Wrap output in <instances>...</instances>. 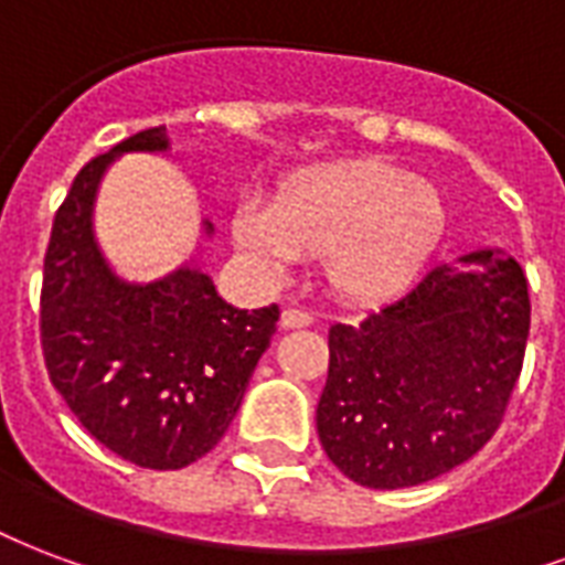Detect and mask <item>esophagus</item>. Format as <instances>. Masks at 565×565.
<instances>
[{
	"mask_svg": "<svg viewBox=\"0 0 565 565\" xmlns=\"http://www.w3.org/2000/svg\"><path fill=\"white\" fill-rule=\"evenodd\" d=\"M316 321V312L312 309H303V307H288L282 312V328H307Z\"/></svg>",
	"mask_w": 565,
	"mask_h": 565,
	"instance_id": "esophagus-1",
	"label": "esophagus"
}]
</instances>
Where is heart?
<instances>
[{"mask_svg": "<svg viewBox=\"0 0 565 565\" xmlns=\"http://www.w3.org/2000/svg\"><path fill=\"white\" fill-rule=\"evenodd\" d=\"M447 223L440 190L405 169L351 160L295 175L270 202L235 214V241L267 277L324 253L330 282L351 298H387L426 267Z\"/></svg>", "mask_w": 565, "mask_h": 565, "instance_id": "1", "label": "heart"}]
</instances>
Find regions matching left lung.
Masks as SVG:
<instances>
[{
    "mask_svg": "<svg viewBox=\"0 0 565 565\" xmlns=\"http://www.w3.org/2000/svg\"><path fill=\"white\" fill-rule=\"evenodd\" d=\"M527 333V277L500 249L428 267L405 295L333 324L316 411L328 459L366 489L459 468L498 431Z\"/></svg>",
    "mask_w": 565,
    "mask_h": 565,
    "instance_id": "left-lung-1",
    "label": "left lung"
}]
</instances>
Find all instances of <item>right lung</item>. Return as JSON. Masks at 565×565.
<instances>
[{"instance_id":"obj_1","label":"right lung","mask_w":565,"mask_h":565,"mask_svg":"<svg viewBox=\"0 0 565 565\" xmlns=\"http://www.w3.org/2000/svg\"><path fill=\"white\" fill-rule=\"evenodd\" d=\"M130 151H169L167 127L127 137L74 178L44 256L41 348L53 387L92 438L139 468L178 470L226 435L279 309L232 307L193 258L146 286L118 277L92 211L104 172Z\"/></svg>"}]
</instances>
